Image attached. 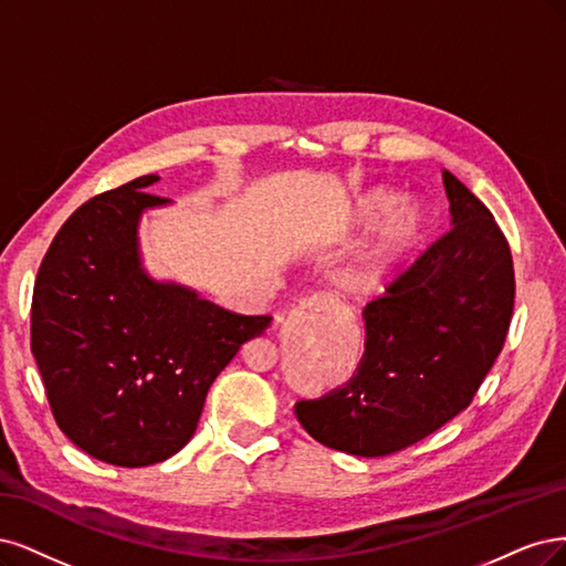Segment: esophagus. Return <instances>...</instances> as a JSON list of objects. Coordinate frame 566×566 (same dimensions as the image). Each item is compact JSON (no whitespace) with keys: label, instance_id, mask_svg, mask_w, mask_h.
Masks as SVG:
<instances>
[{"label":"esophagus","instance_id":"esophagus-1","mask_svg":"<svg viewBox=\"0 0 566 566\" xmlns=\"http://www.w3.org/2000/svg\"><path fill=\"white\" fill-rule=\"evenodd\" d=\"M338 307H340V303L334 296L315 294V296L301 301L296 310H291V319L298 324H307V326H322L326 322V317H332Z\"/></svg>","mask_w":566,"mask_h":566}]
</instances>
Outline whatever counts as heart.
<instances>
[{
  "instance_id": "heart-1",
  "label": "heart",
  "mask_w": 566,
  "mask_h": 566,
  "mask_svg": "<svg viewBox=\"0 0 566 566\" xmlns=\"http://www.w3.org/2000/svg\"><path fill=\"white\" fill-rule=\"evenodd\" d=\"M399 205V197L388 190H374L367 197H361V213L367 218H378L382 213L392 211ZM423 213L405 207L390 216L388 226L380 230V237L376 242V259L378 261H395L407 253L423 232Z\"/></svg>"
}]
</instances>
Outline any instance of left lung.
<instances>
[{
  "label": "left lung",
  "instance_id": "8db88e82",
  "mask_svg": "<svg viewBox=\"0 0 566 566\" xmlns=\"http://www.w3.org/2000/svg\"><path fill=\"white\" fill-rule=\"evenodd\" d=\"M453 228L364 307V355L348 382L301 399V426L353 455L402 451L461 413L513 319L515 270L494 216L442 171Z\"/></svg>",
  "mask_w": 566,
  "mask_h": 566
}]
</instances>
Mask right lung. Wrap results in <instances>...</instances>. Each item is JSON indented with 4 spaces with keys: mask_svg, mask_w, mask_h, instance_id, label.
<instances>
[{
    "mask_svg": "<svg viewBox=\"0 0 566 566\" xmlns=\"http://www.w3.org/2000/svg\"><path fill=\"white\" fill-rule=\"evenodd\" d=\"M159 176L91 197L46 251L32 291L30 348L70 442L143 468L184 449L216 376L270 315H237L140 268L138 221L169 199Z\"/></svg>",
    "mask_w": 566,
    "mask_h": 566,
    "instance_id": "add662e5",
    "label": "right lung"
}]
</instances>
